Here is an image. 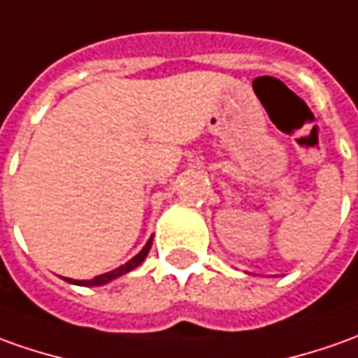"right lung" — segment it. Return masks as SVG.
<instances>
[{
    "instance_id": "add662e5",
    "label": "right lung",
    "mask_w": 358,
    "mask_h": 358,
    "mask_svg": "<svg viewBox=\"0 0 358 358\" xmlns=\"http://www.w3.org/2000/svg\"><path fill=\"white\" fill-rule=\"evenodd\" d=\"M150 245H152V239L148 241L147 245H145V249L138 252L137 257H133L131 261L125 262L123 266H119L115 271L108 272V274H99L96 278H92V280H72V278H66L68 282H72V284H80V286H101V284H108L109 280H113V278H117L121 274H127L129 271H133V268H137L141 262L147 259L148 250H150Z\"/></svg>"
}]
</instances>
